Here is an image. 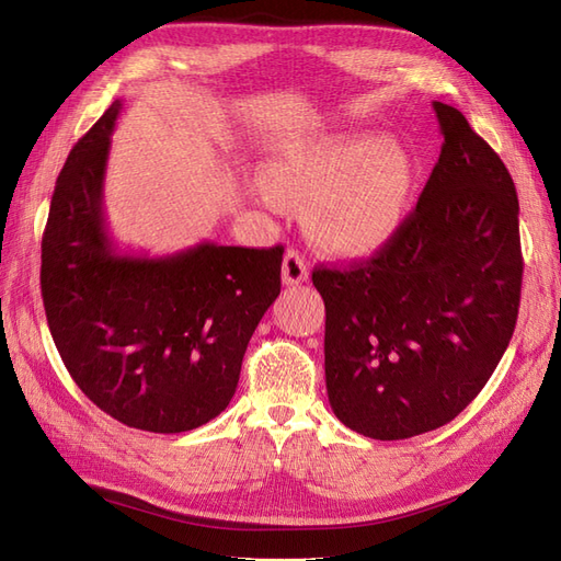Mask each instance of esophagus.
I'll use <instances>...</instances> for the list:
<instances>
[{
	"instance_id": "esophagus-1",
	"label": "esophagus",
	"mask_w": 561,
	"mask_h": 561,
	"mask_svg": "<svg viewBox=\"0 0 561 561\" xmlns=\"http://www.w3.org/2000/svg\"><path fill=\"white\" fill-rule=\"evenodd\" d=\"M310 275V265L302 259L298 251H286L284 263H282V279L286 286H298L308 279Z\"/></svg>"
}]
</instances>
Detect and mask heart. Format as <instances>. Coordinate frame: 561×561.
Wrapping results in <instances>:
<instances>
[{"instance_id":"heart-1","label":"heart","mask_w":561,"mask_h":561,"mask_svg":"<svg viewBox=\"0 0 561 561\" xmlns=\"http://www.w3.org/2000/svg\"><path fill=\"white\" fill-rule=\"evenodd\" d=\"M255 185L263 204L277 209L306 202L302 226L333 253L364 255L380 249L402 226L415 185L411 152L371 131L284 140Z\"/></svg>"}]
</instances>
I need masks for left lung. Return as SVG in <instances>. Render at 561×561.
Segmentation results:
<instances>
[{
	"label": "left lung",
	"instance_id": "obj_1",
	"mask_svg": "<svg viewBox=\"0 0 561 561\" xmlns=\"http://www.w3.org/2000/svg\"><path fill=\"white\" fill-rule=\"evenodd\" d=\"M432 107L444 142L415 209L374 259L312 272L329 404L382 442L454 421L499 366L519 310L512 175L462 112Z\"/></svg>",
	"mask_w": 561,
	"mask_h": 561
}]
</instances>
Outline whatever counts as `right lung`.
Listing matches in <instances>:
<instances>
[{
	"label": "right lung",
	"instance_id": "obj_1",
	"mask_svg": "<svg viewBox=\"0 0 561 561\" xmlns=\"http://www.w3.org/2000/svg\"><path fill=\"white\" fill-rule=\"evenodd\" d=\"M122 101L79 138L42 239V298L72 380L112 419L195 430L230 404L251 335L282 289V247L204 242L150 259L119 253L103 181Z\"/></svg>",
	"mask_w": 561,
	"mask_h": 561
}]
</instances>
